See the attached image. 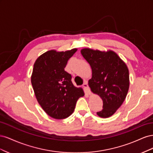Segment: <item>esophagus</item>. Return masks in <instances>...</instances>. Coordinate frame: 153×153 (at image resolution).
Instances as JSON below:
<instances>
[{"mask_svg": "<svg viewBox=\"0 0 153 153\" xmlns=\"http://www.w3.org/2000/svg\"><path fill=\"white\" fill-rule=\"evenodd\" d=\"M83 87L85 88V89L86 90V92H87V93L88 94H89V95L91 94V90H90V88L89 87V85H88V84H87V82L84 83V85H83Z\"/></svg>", "mask_w": 153, "mask_h": 153, "instance_id": "obj_1", "label": "esophagus"}]
</instances>
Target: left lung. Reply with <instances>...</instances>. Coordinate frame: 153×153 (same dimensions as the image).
I'll list each match as a JSON object with an SVG mask.
<instances>
[{"instance_id":"left-lung-1","label":"left lung","mask_w":153,"mask_h":153,"mask_svg":"<svg viewBox=\"0 0 153 153\" xmlns=\"http://www.w3.org/2000/svg\"><path fill=\"white\" fill-rule=\"evenodd\" d=\"M80 52L89 63L92 77L88 84L91 91L103 100V110L97 112L102 118L114 115L121 106L129 87L126 64L112 50L83 48Z\"/></svg>"}]
</instances>
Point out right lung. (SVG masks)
<instances>
[{"label": "right lung", "instance_id": "obj_1", "mask_svg": "<svg viewBox=\"0 0 153 153\" xmlns=\"http://www.w3.org/2000/svg\"><path fill=\"white\" fill-rule=\"evenodd\" d=\"M76 51L51 50L41 55L34 64L31 84L36 98L45 112L55 119L71 115L78 98L84 96L82 88L74 86L71 75L64 71Z\"/></svg>", "mask_w": 153, "mask_h": 153}]
</instances>
